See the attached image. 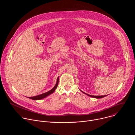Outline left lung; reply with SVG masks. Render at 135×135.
<instances>
[{
  "instance_id": "left-lung-1",
  "label": "left lung",
  "mask_w": 135,
  "mask_h": 135,
  "mask_svg": "<svg viewBox=\"0 0 135 135\" xmlns=\"http://www.w3.org/2000/svg\"><path fill=\"white\" fill-rule=\"evenodd\" d=\"M89 96L93 98H103L104 97H105L106 95H89Z\"/></svg>"
}]
</instances>
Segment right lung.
Segmentation results:
<instances>
[{
	"label": "right lung",
	"mask_w": 135,
	"mask_h": 135,
	"mask_svg": "<svg viewBox=\"0 0 135 135\" xmlns=\"http://www.w3.org/2000/svg\"><path fill=\"white\" fill-rule=\"evenodd\" d=\"M58 82L59 81L56 82V83L55 84V85L54 86V87L51 90H50L49 91L47 92H45L44 93H43V94H40V95H36V96H35V97H29V98L31 99H32V100H40V99H42L43 98H44L45 97H46L47 95L51 94V93H52L53 92H54L55 90L56 89V88H57V85H58Z\"/></svg>",
	"instance_id": "add662e5"
}]
</instances>
